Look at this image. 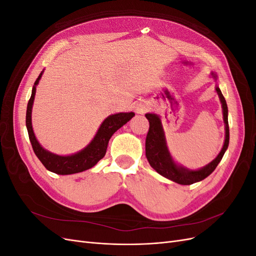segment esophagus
I'll list each match as a JSON object with an SVG mask.
<instances>
[{"label": "esophagus", "instance_id": "esophagus-1", "mask_svg": "<svg viewBox=\"0 0 256 256\" xmlns=\"http://www.w3.org/2000/svg\"><path fill=\"white\" fill-rule=\"evenodd\" d=\"M142 111H143V110H142Z\"/></svg>", "mask_w": 256, "mask_h": 256}]
</instances>
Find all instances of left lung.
Returning <instances> with one entry per match:
<instances>
[{"label":"left lung","instance_id":"1","mask_svg":"<svg viewBox=\"0 0 256 256\" xmlns=\"http://www.w3.org/2000/svg\"><path fill=\"white\" fill-rule=\"evenodd\" d=\"M212 76L214 80H216V74L214 72H212ZM216 92L219 96L222 106L223 122L224 125H226V138H224L223 146L220 152L218 154V156L205 166L198 170H190L177 164L173 159L166 145V138L164 127H162L161 118L156 113L145 114L146 118L150 122V130L145 141V154L150 166L157 173L180 184H192L205 180L207 176H209L214 171V168L221 161L224 152H226L230 142L228 104L218 85H216Z\"/></svg>","mask_w":256,"mask_h":256}]
</instances>
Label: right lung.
I'll return each instance as SVG.
<instances>
[{
    "instance_id": "obj_1",
    "label": "right lung",
    "mask_w": 256,
    "mask_h": 256,
    "mask_svg": "<svg viewBox=\"0 0 256 256\" xmlns=\"http://www.w3.org/2000/svg\"><path fill=\"white\" fill-rule=\"evenodd\" d=\"M42 74L44 70L38 76L37 80L34 83L32 95H30L28 100L26 109V124L33 150L44 168L50 172L58 175H69L86 171V170L96 166L98 161L104 157L108 148V143H109L111 136L114 134L115 131H118L120 127L127 124V122L132 118L134 113L120 112L108 116L98 128L92 140L79 152L68 154V156H60V154H53L44 148L40 143L38 142L32 126V109L36 94V86L40 83Z\"/></svg>"
}]
</instances>
